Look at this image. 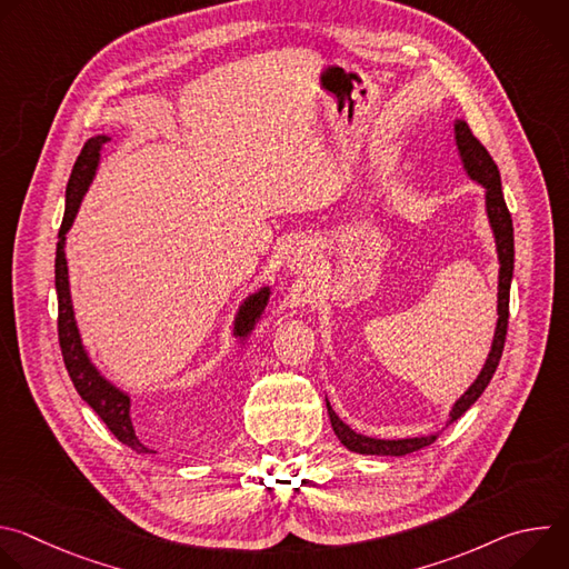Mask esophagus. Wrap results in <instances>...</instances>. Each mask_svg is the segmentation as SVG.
Returning a JSON list of instances; mask_svg holds the SVG:
<instances>
[{
  "label": "esophagus",
  "mask_w": 569,
  "mask_h": 569,
  "mask_svg": "<svg viewBox=\"0 0 569 569\" xmlns=\"http://www.w3.org/2000/svg\"><path fill=\"white\" fill-rule=\"evenodd\" d=\"M317 254H319V248L315 246L312 240H301V242H297V246H292L290 250H288V254H286V268L290 270V272H303V270H308V268H312L315 266V261H317Z\"/></svg>",
  "instance_id": "1"
}]
</instances>
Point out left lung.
<instances>
[{
	"label": "left lung",
	"mask_w": 569,
	"mask_h": 569,
	"mask_svg": "<svg viewBox=\"0 0 569 569\" xmlns=\"http://www.w3.org/2000/svg\"><path fill=\"white\" fill-rule=\"evenodd\" d=\"M455 143H457V152H459V159H461V167H463L466 176L483 189L486 218H489V224L493 229L498 261H500V274H498V323H496V333H493L489 358H486V362H483L479 376L475 378V382L455 400L448 423L457 421L470 408V405L483 393V389L489 387V382H491V378H493V373L500 365V358H502V351H505V340H507V327H509V290H511V279H513V222H511V213H509L505 196H502V180H500L498 164L493 161V157L489 154V150H486L479 143V139L470 132V128L463 119L455 121ZM327 408H329L333 432L338 435L340 443L345 448H349L351 452H358V455L402 457V455H410L415 450H421V448L435 443L437 437H439L437 432L423 435V437H408V439L365 437V435L351 430L333 412L329 400H327Z\"/></svg>",
	"instance_id": "1"
}]
</instances>
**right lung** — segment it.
I'll list each match as a JSON object with an SVG mask.
<instances>
[{
  "label": "right lung",
  "instance_id": "obj_1",
  "mask_svg": "<svg viewBox=\"0 0 569 569\" xmlns=\"http://www.w3.org/2000/svg\"><path fill=\"white\" fill-rule=\"evenodd\" d=\"M110 141L108 134H97L86 141L83 150H80L76 164L71 169L67 191H64V218L58 231V248H56V292H58V340L62 349V360L69 371V378L90 408L101 417V421L110 428V432L132 448L134 452H152L134 432L132 419H130V393L119 389L114 382H110L92 362L83 340H80V331L73 315L71 292H69V272H67V259H64V242L67 231L73 224V218L78 213L80 202H83L90 184L94 182L101 150ZM270 299V286L259 288L248 299H242L238 306V312L233 317V338L246 345L252 336L259 319L266 312Z\"/></svg>",
  "mask_w": 569,
  "mask_h": 569
}]
</instances>
